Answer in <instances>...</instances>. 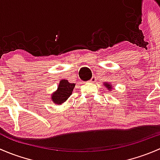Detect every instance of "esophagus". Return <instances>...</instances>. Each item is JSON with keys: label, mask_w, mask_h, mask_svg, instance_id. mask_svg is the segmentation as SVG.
Segmentation results:
<instances>
[{"label": "esophagus", "mask_w": 160, "mask_h": 160, "mask_svg": "<svg viewBox=\"0 0 160 160\" xmlns=\"http://www.w3.org/2000/svg\"><path fill=\"white\" fill-rule=\"evenodd\" d=\"M96 80H97L96 77H95V76H93V77H92V78L90 79V83H95V82H96Z\"/></svg>", "instance_id": "obj_1"}]
</instances>
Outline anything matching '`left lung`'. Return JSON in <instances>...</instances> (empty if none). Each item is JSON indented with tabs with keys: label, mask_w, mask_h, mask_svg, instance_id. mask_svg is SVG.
Segmentation results:
<instances>
[{
	"label": "left lung",
	"mask_w": 160,
	"mask_h": 160,
	"mask_svg": "<svg viewBox=\"0 0 160 160\" xmlns=\"http://www.w3.org/2000/svg\"><path fill=\"white\" fill-rule=\"evenodd\" d=\"M104 86L106 87V88H108V89L109 90H112V87H111V85L109 84L108 83H104Z\"/></svg>",
	"instance_id": "8db88e82"
}]
</instances>
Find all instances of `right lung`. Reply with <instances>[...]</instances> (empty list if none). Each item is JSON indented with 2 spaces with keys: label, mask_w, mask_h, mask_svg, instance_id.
Masks as SVG:
<instances>
[{
  "label": "right lung",
  "mask_w": 160,
  "mask_h": 160,
  "mask_svg": "<svg viewBox=\"0 0 160 160\" xmlns=\"http://www.w3.org/2000/svg\"><path fill=\"white\" fill-rule=\"evenodd\" d=\"M75 83H71L67 80H62L59 82L57 90L52 94V101L54 104H61L65 102L73 90Z\"/></svg>",
  "instance_id": "add662e5"
}]
</instances>
